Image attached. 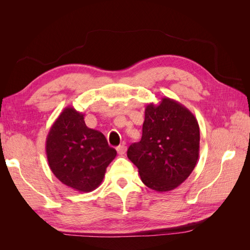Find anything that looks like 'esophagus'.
<instances>
[{"label":"esophagus","mask_w":250,"mask_h":250,"mask_svg":"<svg viewBox=\"0 0 250 250\" xmlns=\"http://www.w3.org/2000/svg\"><path fill=\"white\" fill-rule=\"evenodd\" d=\"M126 146L125 145H120V146H118L117 147V151H118V153L120 154V155H123V154H125V152H126Z\"/></svg>","instance_id":"1"}]
</instances>
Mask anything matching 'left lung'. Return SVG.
<instances>
[{
	"label": "left lung",
	"instance_id": "obj_1",
	"mask_svg": "<svg viewBox=\"0 0 250 250\" xmlns=\"http://www.w3.org/2000/svg\"><path fill=\"white\" fill-rule=\"evenodd\" d=\"M200 131L193 113L179 102L162 98L145 109L142 139L127 150L141 179L157 192L177 188L190 176L199 156Z\"/></svg>",
	"mask_w": 250,
	"mask_h": 250
}]
</instances>
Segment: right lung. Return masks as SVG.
I'll list each match as a JSON object with an SVG mask.
<instances>
[{
    "label": "right lung",
    "mask_w": 250,
    "mask_h": 250,
    "mask_svg": "<svg viewBox=\"0 0 250 250\" xmlns=\"http://www.w3.org/2000/svg\"><path fill=\"white\" fill-rule=\"evenodd\" d=\"M83 117L65 107L50 128L46 152L53 174L63 185L85 193L100 186L117 151L102 132L85 125Z\"/></svg>",
    "instance_id": "add662e5"
}]
</instances>
